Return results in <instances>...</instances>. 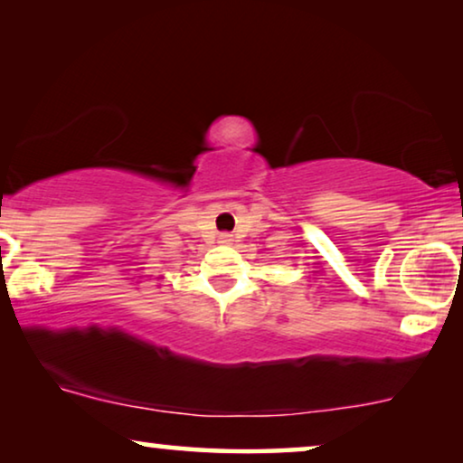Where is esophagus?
Masks as SVG:
<instances>
[{
	"label": "esophagus",
	"instance_id": "34e87169",
	"mask_svg": "<svg viewBox=\"0 0 463 463\" xmlns=\"http://www.w3.org/2000/svg\"><path fill=\"white\" fill-rule=\"evenodd\" d=\"M232 242H233V236H232V233H221V236H219V244L230 246Z\"/></svg>",
	"mask_w": 463,
	"mask_h": 463
}]
</instances>
